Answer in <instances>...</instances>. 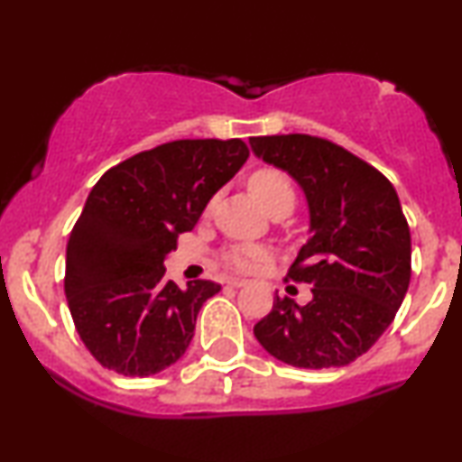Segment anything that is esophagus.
Wrapping results in <instances>:
<instances>
[{
	"instance_id": "esophagus-1",
	"label": "esophagus",
	"mask_w": 462,
	"mask_h": 462,
	"mask_svg": "<svg viewBox=\"0 0 462 462\" xmlns=\"http://www.w3.org/2000/svg\"><path fill=\"white\" fill-rule=\"evenodd\" d=\"M226 284L232 286V288H243V286H247V280H238V277H230V280H227Z\"/></svg>"
}]
</instances>
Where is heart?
<instances>
[{"label": "heart", "mask_w": 462, "mask_h": 462, "mask_svg": "<svg viewBox=\"0 0 462 462\" xmlns=\"http://www.w3.org/2000/svg\"><path fill=\"white\" fill-rule=\"evenodd\" d=\"M249 191L258 199L260 207L269 213L275 210H292L297 202V189H294L291 176L280 168H258L249 174ZM264 249L252 245H232L224 252V263L235 271H252L260 260H264Z\"/></svg>", "instance_id": "1"}]
</instances>
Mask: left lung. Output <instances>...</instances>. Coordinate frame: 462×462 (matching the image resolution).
I'll use <instances>...</instances> for the list:
<instances>
[{
    "instance_id": "8db88e82",
    "label": "left lung",
    "mask_w": 462,
    "mask_h": 462,
    "mask_svg": "<svg viewBox=\"0 0 462 462\" xmlns=\"http://www.w3.org/2000/svg\"><path fill=\"white\" fill-rule=\"evenodd\" d=\"M249 143L308 198L310 238L286 280L312 286L305 305L275 294L273 310L255 322V340L294 368L351 364L392 325L411 282V232L396 189L322 137L291 133Z\"/></svg>"
}]
</instances>
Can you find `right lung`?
I'll return each mask as SVG.
<instances>
[{
  "label": "right lung",
  "mask_w": 462,
  "mask_h": 462,
  "mask_svg": "<svg viewBox=\"0 0 462 462\" xmlns=\"http://www.w3.org/2000/svg\"><path fill=\"white\" fill-rule=\"evenodd\" d=\"M247 157L243 140H176L133 154L92 187L66 245L64 292L103 368L150 376L185 355L199 308L221 286L178 288L163 260Z\"/></svg>",
  "instance_id": "add662e5"
}]
</instances>
